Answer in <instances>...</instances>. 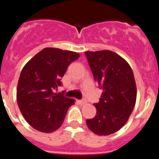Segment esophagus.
Masks as SVG:
<instances>
[{
	"mask_svg": "<svg viewBox=\"0 0 159 159\" xmlns=\"http://www.w3.org/2000/svg\"><path fill=\"white\" fill-rule=\"evenodd\" d=\"M77 102H78L79 104H80V105H84L86 103V101H84V100H78Z\"/></svg>",
	"mask_w": 159,
	"mask_h": 159,
	"instance_id": "34e87169",
	"label": "esophagus"
}]
</instances>
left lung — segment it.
Returning <instances> with one entry per match:
<instances>
[{
  "mask_svg": "<svg viewBox=\"0 0 159 159\" xmlns=\"http://www.w3.org/2000/svg\"><path fill=\"white\" fill-rule=\"evenodd\" d=\"M94 78L102 93L95 103L96 116L87 119L88 128L97 135L119 130L128 121L136 102L137 88L130 64L109 50L85 52Z\"/></svg>",
  "mask_w": 159,
  "mask_h": 159,
  "instance_id": "1",
  "label": "left lung"
}]
</instances>
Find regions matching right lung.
Masks as SVG:
<instances>
[{"label": "right lung", "mask_w": 159, "mask_h": 159, "mask_svg": "<svg viewBox=\"0 0 159 159\" xmlns=\"http://www.w3.org/2000/svg\"><path fill=\"white\" fill-rule=\"evenodd\" d=\"M80 54L45 48L24 66L16 88L17 104L27 123L36 130L52 133L58 130L75 99L55 93L60 79Z\"/></svg>", "instance_id": "right-lung-1"}]
</instances>
